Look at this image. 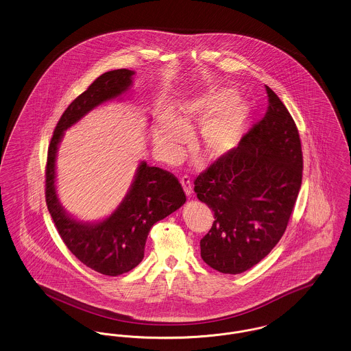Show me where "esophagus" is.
Returning a JSON list of instances; mask_svg holds the SVG:
<instances>
[{"instance_id": "esophagus-1", "label": "esophagus", "mask_w": 351, "mask_h": 351, "mask_svg": "<svg viewBox=\"0 0 351 351\" xmlns=\"http://www.w3.org/2000/svg\"><path fill=\"white\" fill-rule=\"evenodd\" d=\"M180 183H182V186H183L185 195L189 197V196L192 195V183H191V179H189L188 176H183V178L180 179Z\"/></svg>"}]
</instances>
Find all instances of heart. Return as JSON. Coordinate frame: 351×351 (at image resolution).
<instances>
[{
  "label": "heart",
  "mask_w": 351,
  "mask_h": 351,
  "mask_svg": "<svg viewBox=\"0 0 351 351\" xmlns=\"http://www.w3.org/2000/svg\"><path fill=\"white\" fill-rule=\"evenodd\" d=\"M249 118V105L233 97L232 89H221L189 102L179 113L178 121L165 117L154 134V143L167 160H176L189 138L193 123L202 121L196 142L209 160L225 158L241 142Z\"/></svg>",
  "instance_id": "b5f03b06"
}]
</instances>
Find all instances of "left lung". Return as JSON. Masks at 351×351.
Returning a JSON list of instances; mask_svg holds the SVG:
<instances>
[{
	"label": "left lung",
	"instance_id": "obj_1",
	"mask_svg": "<svg viewBox=\"0 0 351 351\" xmlns=\"http://www.w3.org/2000/svg\"><path fill=\"white\" fill-rule=\"evenodd\" d=\"M266 92L265 117L195 180L197 199L215 215L200 241L201 258L222 274L245 272L269 254L283 237L300 191L298 128L267 85Z\"/></svg>",
	"mask_w": 351,
	"mask_h": 351
}]
</instances>
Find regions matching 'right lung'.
<instances>
[{"instance_id":"obj_1","label":"right lung","mask_w":351,"mask_h":351,"mask_svg":"<svg viewBox=\"0 0 351 351\" xmlns=\"http://www.w3.org/2000/svg\"><path fill=\"white\" fill-rule=\"evenodd\" d=\"M134 71L102 73L69 104L51 138L46 167V202L53 223L69 251L86 267L102 275L118 276L136 267L154 223L169 216L185 202L178 179L142 160L128 193L112 215L100 221H82L69 215L56 191V155L64 132L105 102L121 100L133 85Z\"/></svg>"}]
</instances>
